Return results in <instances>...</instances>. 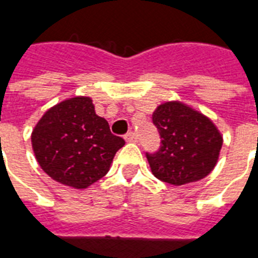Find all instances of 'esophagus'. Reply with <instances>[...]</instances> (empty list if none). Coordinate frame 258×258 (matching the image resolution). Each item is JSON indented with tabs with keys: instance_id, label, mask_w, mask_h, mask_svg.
<instances>
[{
	"instance_id": "obj_1",
	"label": "esophagus",
	"mask_w": 258,
	"mask_h": 258,
	"mask_svg": "<svg viewBox=\"0 0 258 258\" xmlns=\"http://www.w3.org/2000/svg\"><path fill=\"white\" fill-rule=\"evenodd\" d=\"M123 139H125V141H126V143H137V136H136L133 132H129V133H126Z\"/></svg>"
}]
</instances>
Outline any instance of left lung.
I'll return each instance as SVG.
<instances>
[{"label":"left lung","mask_w":258,"mask_h":258,"mask_svg":"<svg viewBox=\"0 0 258 258\" xmlns=\"http://www.w3.org/2000/svg\"><path fill=\"white\" fill-rule=\"evenodd\" d=\"M152 119L161 147L147 159L157 179L183 185L202 180L214 169L223 137L207 115L184 102L168 101L155 109Z\"/></svg>","instance_id":"1"}]
</instances>
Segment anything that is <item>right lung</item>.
<instances>
[{
    "label": "right lung",
    "instance_id": "1",
    "mask_svg": "<svg viewBox=\"0 0 258 258\" xmlns=\"http://www.w3.org/2000/svg\"><path fill=\"white\" fill-rule=\"evenodd\" d=\"M39 165L53 180L85 189L109 172L115 152L125 145L95 113L86 95L67 98L49 107L31 135Z\"/></svg>",
    "mask_w": 258,
    "mask_h": 258
}]
</instances>
